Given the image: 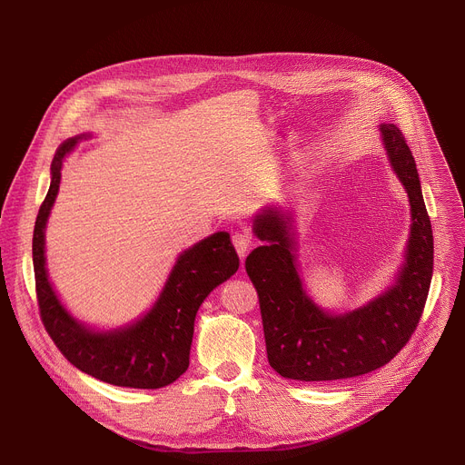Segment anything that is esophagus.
<instances>
[{"instance_id":"34e87169","label":"esophagus","mask_w":465,"mask_h":465,"mask_svg":"<svg viewBox=\"0 0 465 465\" xmlns=\"http://www.w3.org/2000/svg\"><path fill=\"white\" fill-rule=\"evenodd\" d=\"M232 241H233V246H235L239 257H246V253L250 252L252 242H253L252 237H250L246 232H235V233L232 235Z\"/></svg>"}]
</instances>
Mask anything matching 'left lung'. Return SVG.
Masks as SVG:
<instances>
[{
  "label": "left lung",
  "mask_w": 465,
  "mask_h": 465,
  "mask_svg": "<svg viewBox=\"0 0 465 465\" xmlns=\"http://www.w3.org/2000/svg\"><path fill=\"white\" fill-rule=\"evenodd\" d=\"M388 163L411 206V233L391 283L361 307L333 312L307 292L298 262V232L291 210L262 208L252 232L264 244L246 257L257 291L271 366L285 379L335 381L390 362L412 337L430 280L434 241L414 156L393 123L379 124Z\"/></svg>",
  "instance_id": "left-lung-1"
}]
</instances>
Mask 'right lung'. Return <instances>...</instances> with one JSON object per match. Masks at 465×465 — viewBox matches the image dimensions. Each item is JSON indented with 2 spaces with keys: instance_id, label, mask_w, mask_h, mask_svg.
<instances>
[{
  "instance_id": "obj_1",
  "label": "right lung",
  "mask_w": 465,
  "mask_h": 465,
  "mask_svg": "<svg viewBox=\"0 0 465 465\" xmlns=\"http://www.w3.org/2000/svg\"><path fill=\"white\" fill-rule=\"evenodd\" d=\"M92 138L90 132L65 140L51 162V183L33 235V267L42 322L49 337L81 371L128 388H162L189 366L194 318L210 292L239 269L228 232H217L178 253L153 307L128 323L95 327L81 322L58 298L45 267V228L54 206L65 158Z\"/></svg>"
}]
</instances>
